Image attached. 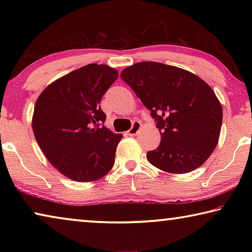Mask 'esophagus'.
I'll list each match as a JSON object with an SVG mask.
<instances>
[{"label":"esophagus","mask_w":252,"mask_h":252,"mask_svg":"<svg viewBox=\"0 0 252 252\" xmlns=\"http://www.w3.org/2000/svg\"><path fill=\"white\" fill-rule=\"evenodd\" d=\"M140 129H141V123L139 121H134L132 123L131 129L127 131V133H129V135H136L138 134V132L140 131Z\"/></svg>","instance_id":"1"}]
</instances>
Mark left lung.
<instances>
[{
	"label": "left lung",
	"instance_id": "left-lung-1",
	"mask_svg": "<svg viewBox=\"0 0 252 252\" xmlns=\"http://www.w3.org/2000/svg\"><path fill=\"white\" fill-rule=\"evenodd\" d=\"M160 131L147 153L152 165L170 173L191 172L218 144L222 108L209 85L191 72L159 62H139L121 72Z\"/></svg>",
	"mask_w": 252,
	"mask_h": 252
}]
</instances>
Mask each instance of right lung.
<instances>
[{
    "mask_svg": "<svg viewBox=\"0 0 252 252\" xmlns=\"http://www.w3.org/2000/svg\"><path fill=\"white\" fill-rule=\"evenodd\" d=\"M118 76L112 67L92 63L54 81L37 97L34 136L50 163L71 180L94 181L113 167L122 134L103 126L100 101Z\"/></svg>",
    "mask_w": 252,
    "mask_h": 252,
    "instance_id": "right-lung-1",
    "label": "right lung"
}]
</instances>
